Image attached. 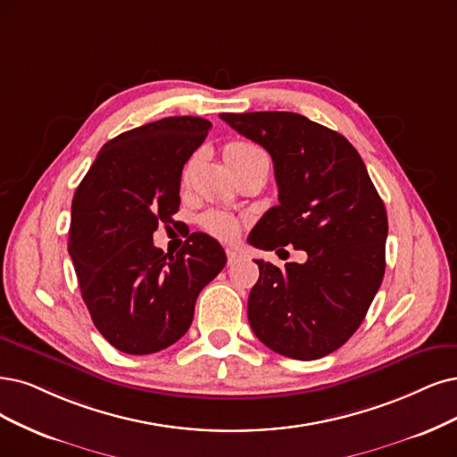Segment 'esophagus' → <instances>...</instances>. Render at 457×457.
Returning <instances> with one entry per match:
<instances>
[{
	"label": "esophagus",
	"instance_id": "obj_1",
	"mask_svg": "<svg viewBox=\"0 0 457 457\" xmlns=\"http://www.w3.org/2000/svg\"><path fill=\"white\" fill-rule=\"evenodd\" d=\"M226 256H228V265H235V263H237L243 256L239 254V252L237 250H233V248H228L226 250Z\"/></svg>",
	"mask_w": 457,
	"mask_h": 457
}]
</instances>
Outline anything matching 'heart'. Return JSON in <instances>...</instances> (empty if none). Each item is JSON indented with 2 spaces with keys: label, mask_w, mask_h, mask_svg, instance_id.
<instances>
[{
  "label": "heart",
  "mask_w": 457,
  "mask_h": 457,
  "mask_svg": "<svg viewBox=\"0 0 457 457\" xmlns=\"http://www.w3.org/2000/svg\"><path fill=\"white\" fill-rule=\"evenodd\" d=\"M222 154L233 173L243 171V169H250V167L269 169V165H271L269 163V156L265 154V150L250 141H229L224 145ZM192 163L194 162H190L184 167V173H182L184 180H188L190 177ZM199 224L203 226V229L214 235L218 239H231L239 229L237 218L224 211H207L205 214H201Z\"/></svg>",
  "instance_id": "1"
}]
</instances>
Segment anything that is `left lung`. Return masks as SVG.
Segmentation results:
<instances>
[{
  "instance_id": "obj_1",
  "label": "left lung",
  "mask_w": 457,
  "mask_h": 457,
  "mask_svg": "<svg viewBox=\"0 0 457 457\" xmlns=\"http://www.w3.org/2000/svg\"><path fill=\"white\" fill-rule=\"evenodd\" d=\"M220 118L262 145L275 165L280 203L260 218L248 243L307 252L305 263L284 269L254 260L260 278L248 295L250 328L286 358H324L356 333L382 284L384 203L341 133L284 111Z\"/></svg>"
}]
</instances>
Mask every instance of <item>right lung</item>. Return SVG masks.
<instances>
[{
	"label": "right lung",
	"mask_w": 457,
	"mask_h": 457,
	"mask_svg": "<svg viewBox=\"0 0 457 457\" xmlns=\"http://www.w3.org/2000/svg\"><path fill=\"white\" fill-rule=\"evenodd\" d=\"M211 126L167 116L124 131L99 150L75 192L67 250L94 326L124 353L177 343L199 292L226 265L224 248L205 233H192L175 256L152 243L160 222H175L182 167Z\"/></svg>",
	"instance_id": "obj_1"
}]
</instances>
